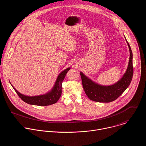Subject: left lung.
I'll return each instance as SVG.
<instances>
[{
	"mask_svg": "<svg viewBox=\"0 0 146 146\" xmlns=\"http://www.w3.org/2000/svg\"><path fill=\"white\" fill-rule=\"evenodd\" d=\"M125 40L129 47V60L125 72L117 82L111 85H102L94 82L82 72H80V73L84 91L91 100L100 103L113 102L117 99L129 86L133 76V56L131 47L126 38Z\"/></svg>",
	"mask_w": 146,
	"mask_h": 146,
	"instance_id": "obj_1",
	"label": "left lung"
}]
</instances>
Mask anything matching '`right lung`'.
<instances>
[{"instance_id":"obj_1","label":"right lung","mask_w":146,"mask_h":146,"mask_svg":"<svg viewBox=\"0 0 146 146\" xmlns=\"http://www.w3.org/2000/svg\"><path fill=\"white\" fill-rule=\"evenodd\" d=\"M70 69V68H68L62 71L58 76L53 87L50 91L45 94L38 96H29L23 94L19 92L11 84L13 88L15 90L19 98L25 103L34 106H47L55 104L60 98L62 93V83L67 72Z\"/></svg>"}]
</instances>
